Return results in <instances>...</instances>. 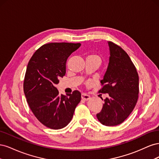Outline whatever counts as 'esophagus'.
Segmentation results:
<instances>
[{"mask_svg": "<svg viewBox=\"0 0 159 159\" xmlns=\"http://www.w3.org/2000/svg\"><path fill=\"white\" fill-rule=\"evenodd\" d=\"M81 99H82L84 101H88V100L91 99V97L89 95H87L85 93H82V94H81Z\"/></svg>", "mask_w": 159, "mask_h": 159, "instance_id": "34e87169", "label": "esophagus"}]
</instances>
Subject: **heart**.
<instances>
[{
	"label": "heart",
	"instance_id": "heart-1",
	"mask_svg": "<svg viewBox=\"0 0 159 159\" xmlns=\"http://www.w3.org/2000/svg\"><path fill=\"white\" fill-rule=\"evenodd\" d=\"M88 58H90V59H93V60H98L101 61V57L99 56H98V54H91L90 55L88 56Z\"/></svg>",
	"mask_w": 159,
	"mask_h": 159
}]
</instances>
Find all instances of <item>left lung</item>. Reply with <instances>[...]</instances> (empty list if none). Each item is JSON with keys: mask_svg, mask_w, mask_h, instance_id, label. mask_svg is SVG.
<instances>
[{"mask_svg": "<svg viewBox=\"0 0 159 159\" xmlns=\"http://www.w3.org/2000/svg\"><path fill=\"white\" fill-rule=\"evenodd\" d=\"M110 57L108 68L101 80L99 93H108L102 111L97 115L100 123L106 126L122 123L131 113L139 98V75L127 52L109 42Z\"/></svg>", "mask_w": 159, "mask_h": 159, "instance_id": "obj_1", "label": "left lung"}]
</instances>
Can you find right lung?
<instances>
[{
  "label": "right lung",
  "instance_id": "right-lung-1",
  "mask_svg": "<svg viewBox=\"0 0 159 159\" xmlns=\"http://www.w3.org/2000/svg\"><path fill=\"white\" fill-rule=\"evenodd\" d=\"M80 46V43H48L34 52L28 64L23 84L27 103L36 119L48 128L66 127L81 101L79 91L66 96L55 87L66 74L68 57Z\"/></svg>",
  "mask_w": 159,
  "mask_h": 159
}]
</instances>
